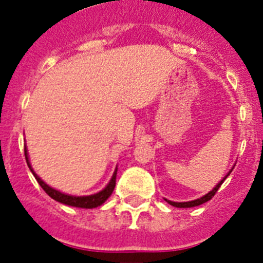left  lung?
Instances as JSON below:
<instances>
[{
	"label": "left lung",
	"instance_id": "8db88e82",
	"mask_svg": "<svg viewBox=\"0 0 263 263\" xmlns=\"http://www.w3.org/2000/svg\"><path fill=\"white\" fill-rule=\"evenodd\" d=\"M232 170H233V168H231V170H229V173H228L227 175H225L224 178H222L221 180H220V182H218L217 184L215 185V187H213V190H212V191H210V192H208V194H205V195H204L203 197H199V199H196V200H191V201H184V203H178V201H171V200H167V199H164V200H166L167 203L170 204V205L176 206V208H192V206L201 205V204L206 203V201H210L211 199H212V197L215 196V194H216V192H217V190H218V188H220V185H221L222 183H224V180H225V179L228 178V176L231 175Z\"/></svg>",
	"mask_w": 263,
	"mask_h": 263
}]
</instances>
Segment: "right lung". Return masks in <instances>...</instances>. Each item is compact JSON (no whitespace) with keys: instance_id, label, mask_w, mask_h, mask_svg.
Instances as JSON below:
<instances>
[{"instance_id":"right-lung-1","label":"right lung","mask_w":263,"mask_h":263,"mask_svg":"<svg viewBox=\"0 0 263 263\" xmlns=\"http://www.w3.org/2000/svg\"><path fill=\"white\" fill-rule=\"evenodd\" d=\"M25 158H26V162H27V166H29L30 171L32 173V175L35 176L36 182L39 183L43 190H45L46 194L48 195L50 197H52L53 200L59 201L62 204H66V205L69 206H76V208H85V210H92V208H97L100 206L101 204L105 203L108 200V197L110 196L113 190L116 187V176H117V167H116L115 173L111 175V179L109 180L108 184L105 185V188H103L101 191L97 192V194L93 195H88V196H73V195H68V194H64V192H60L55 188L50 187L46 182H43L36 173L32 170L31 163H30V159H29V153H27V147L25 146Z\"/></svg>"}]
</instances>
